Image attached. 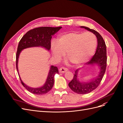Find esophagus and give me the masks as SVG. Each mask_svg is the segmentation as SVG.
I'll use <instances>...</instances> for the list:
<instances>
[{
	"instance_id": "1",
	"label": "esophagus",
	"mask_w": 123,
	"mask_h": 123,
	"mask_svg": "<svg viewBox=\"0 0 123 123\" xmlns=\"http://www.w3.org/2000/svg\"><path fill=\"white\" fill-rule=\"evenodd\" d=\"M59 72H60V73L63 74V73H65V72H66V71H67L68 69L64 67H62L60 68V69H59Z\"/></svg>"
}]
</instances>
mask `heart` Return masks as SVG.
I'll use <instances>...</instances> for the list:
<instances>
[{
    "instance_id": "heart-1",
    "label": "heart",
    "mask_w": 123,
    "mask_h": 123,
    "mask_svg": "<svg viewBox=\"0 0 123 123\" xmlns=\"http://www.w3.org/2000/svg\"><path fill=\"white\" fill-rule=\"evenodd\" d=\"M97 39L90 32L80 33L76 31L61 34L58 41L53 40L51 51L53 57L58 60L67 56L74 65H80L91 57L96 49Z\"/></svg>"
}]
</instances>
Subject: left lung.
Here are the masks:
<instances>
[{"label":"left lung","mask_w":123,"mask_h":123,"mask_svg":"<svg viewBox=\"0 0 123 123\" xmlns=\"http://www.w3.org/2000/svg\"><path fill=\"white\" fill-rule=\"evenodd\" d=\"M80 28L91 32L96 35L97 38L98 44L96 53L91 60L87 63V65H98L99 66L100 71L98 75L95 79L87 82H80L78 79L79 70L78 69L75 70L74 78L68 84V86L74 92L77 94H86L93 91L98 87L105 74L107 64L106 47L103 38L98 32L87 27L80 26Z\"/></svg>","instance_id":"1"}]
</instances>
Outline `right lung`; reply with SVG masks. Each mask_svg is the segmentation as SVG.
<instances>
[{"label":"right lung","instance_id":"add662e5","mask_svg":"<svg viewBox=\"0 0 123 123\" xmlns=\"http://www.w3.org/2000/svg\"><path fill=\"white\" fill-rule=\"evenodd\" d=\"M62 28V27H41L29 30L22 37L19 42L16 53V67L18 73V62L20 53L23 49L35 47H41L49 50L51 49V40L52 36ZM59 74L56 66H51L45 84L39 88H31L25 84L19 76L22 85L31 93L43 95L47 93L52 89L54 84V75Z\"/></svg>","mask_w":123,"mask_h":123}]
</instances>
